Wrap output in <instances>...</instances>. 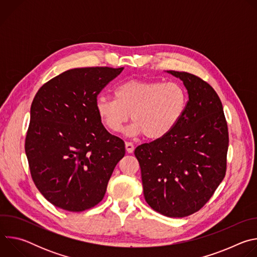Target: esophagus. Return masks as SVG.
I'll list each match as a JSON object with an SVG mask.
<instances>
[{
  "mask_svg": "<svg viewBox=\"0 0 257 257\" xmlns=\"http://www.w3.org/2000/svg\"><path fill=\"white\" fill-rule=\"evenodd\" d=\"M125 149H126V152L128 154H132L134 152V144L132 142L126 141L125 142Z\"/></svg>",
  "mask_w": 257,
  "mask_h": 257,
  "instance_id": "1",
  "label": "esophagus"
}]
</instances>
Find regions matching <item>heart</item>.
Listing matches in <instances>:
<instances>
[{"label":"heart","mask_w":257,"mask_h":257,"mask_svg":"<svg viewBox=\"0 0 257 257\" xmlns=\"http://www.w3.org/2000/svg\"><path fill=\"white\" fill-rule=\"evenodd\" d=\"M114 97L98 96L96 114L102 125L114 133L131 119L127 133L157 140L169 134L185 112L187 93L176 82L128 80L114 89Z\"/></svg>","instance_id":"obj_1"}]
</instances>
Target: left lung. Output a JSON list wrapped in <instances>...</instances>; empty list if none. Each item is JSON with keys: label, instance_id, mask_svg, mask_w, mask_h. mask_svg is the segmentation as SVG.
Returning <instances> with one entry per match:
<instances>
[{"label": "left lung", "instance_id": "8db88e82", "mask_svg": "<svg viewBox=\"0 0 257 257\" xmlns=\"http://www.w3.org/2000/svg\"><path fill=\"white\" fill-rule=\"evenodd\" d=\"M184 83L189 99L165 137L137 146L145 201L169 217L198 211L225 178L229 146L223 104L214 89L187 72L168 71Z\"/></svg>", "mask_w": 257, "mask_h": 257}]
</instances>
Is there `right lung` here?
<instances>
[{"label": "right lung", "mask_w": 257, "mask_h": 257, "mask_svg": "<svg viewBox=\"0 0 257 257\" xmlns=\"http://www.w3.org/2000/svg\"><path fill=\"white\" fill-rule=\"evenodd\" d=\"M123 69L65 71L32 100L25 154L36 188L57 207L79 212L95 206L125 156L124 141L105 130L95 109L98 93Z\"/></svg>", "instance_id": "1"}]
</instances>
